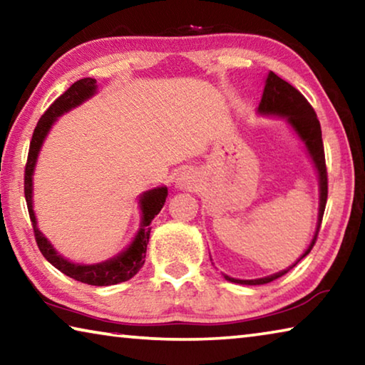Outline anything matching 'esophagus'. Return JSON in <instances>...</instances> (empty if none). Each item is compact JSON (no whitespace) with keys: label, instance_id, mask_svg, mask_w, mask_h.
<instances>
[{"label":"esophagus","instance_id":"esophagus-1","mask_svg":"<svg viewBox=\"0 0 365 365\" xmlns=\"http://www.w3.org/2000/svg\"><path fill=\"white\" fill-rule=\"evenodd\" d=\"M195 185H196V177L193 172L190 170L182 172V174L175 178V187L178 190H191L195 188Z\"/></svg>","mask_w":365,"mask_h":365}]
</instances>
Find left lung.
<instances>
[{
    "instance_id": "obj_1",
    "label": "left lung",
    "mask_w": 365,
    "mask_h": 365,
    "mask_svg": "<svg viewBox=\"0 0 365 365\" xmlns=\"http://www.w3.org/2000/svg\"><path fill=\"white\" fill-rule=\"evenodd\" d=\"M256 114L262 117H280L285 119L287 125L292 128V132L298 137L302 145L306 148V153L309 159L312 160L314 169L317 172L319 178V214H317V224L316 232L311 243L302 252L301 257L289 267L283 269L275 274L262 277V279H252V280H242V279H233V277L222 274V277L227 282L238 283V285H264V283H270L279 279V277L285 275L289 269H293L302 257H306L311 252L314 243H316L320 224H322L325 205H327V169H325V154H324V143H322V130H320V122L317 119L316 113L311 104L302 96L294 86L289 85L285 80H282L279 76H275L274 72H269L264 82V91L262 98L259 101V106L256 108ZM212 261V259H211Z\"/></svg>"
}]
</instances>
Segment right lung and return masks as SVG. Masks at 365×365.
I'll return each instance as SVG.
<instances>
[{"mask_svg":"<svg viewBox=\"0 0 365 365\" xmlns=\"http://www.w3.org/2000/svg\"><path fill=\"white\" fill-rule=\"evenodd\" d=\"M98 93V85L95 78H80L76 83L71 85V88L61 95L51 106L48 108L41 119L36 123L32 141H30V150L26 165V183H24V193H26V201L30 214V220H32L36 245L45 256L46 261L54 265L58 270L63 272L64 275L71 277V279L88 283V285L95 287H109L117 285V283L130 280L133 275L138 274L141 265L145 264L146 257V246L150 242L151 233V222L163 209L165 197H168V187L160 185V187L151 188L143 191L138 196V207H140V225L138 230L135 233L133 240L125 250H122L119 255L114 257H109L103 262L95 264H82V262H72L66 259L63 255H59L56 248L51 245V242L43 235L38 228V220L34 211V174L36 168V160H38L41 146L45 143L49 130H51L54 123L58 122L61 115L69 113V110L82 106L85 101L93 98Z\"/></svg>","mask_w":365,"mask_h":365,"instance_id":"right-lung-1","label":"right lung"}]
</instances>
